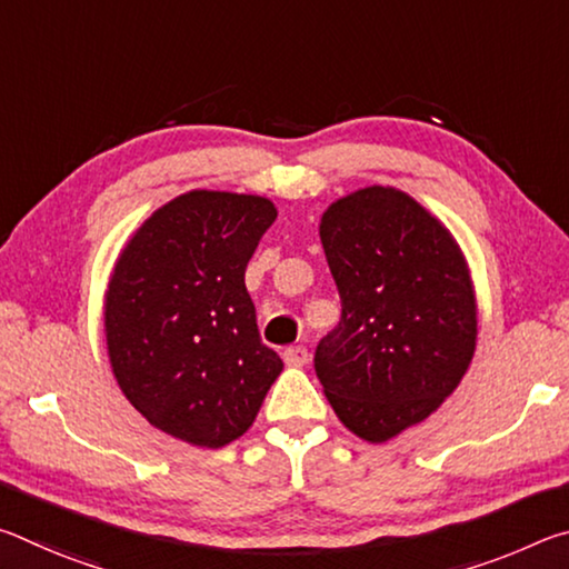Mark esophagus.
I'll use <instances>...</instances> for the list:
<instances>
[{
	"instance_id": "1",
	"label": "esophagus",
	"mask_w": 569,
	"mask_h": 569,
	"mask_svg": "<svg viewBox=\"0 0 569 569\" xmlns=\"http://www.w3.org/2000/svg\"><path fill=\"white\" fill-rule=\"evenodd\" d=\"M283 361L288 366H306L308 363V349L306 346H288L283 351Z\"/></svg>"
}]
</instances>
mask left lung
<instances>
[{
  "label": "left lung",
  "instance_id": "8db88e82",
  "mask_svg": "<svg viewBox=\"0 0 569 569\" xmlns=\"http://www.w3.org/2000/svg\"><path fill=\"white\" fill-rule=\"evenodd\" d=\"M319 236L341 321L316 346L336 417L371 445L435 413L477 349L467 258L437 216L397 188L369 186L326 208Z\"/></svg>",
  "mask_w": 569,
  "mask_h": 569
}]
</instances>
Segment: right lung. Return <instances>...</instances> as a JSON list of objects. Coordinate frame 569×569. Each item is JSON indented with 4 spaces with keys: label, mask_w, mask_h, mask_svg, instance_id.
<instances>
[{
    "label": "right lung",
    "mask_w": 569,
    "mask_h": 569,
    "mask_svg": "<svg viewBox=\"0 0 569 569\" xmlns=\"http://www.w3.org/2000/svg\"><path fill=\"white\" fill-rule=\"evenodd\" d=\"M276 216L261 196L190 190L158 208L114 261L104 291L114 379L152 427L192 447L243 437L283 371L246 288Z\"/></svg>",
    "instance_id": "right-lung-1"
}]
</instances>
